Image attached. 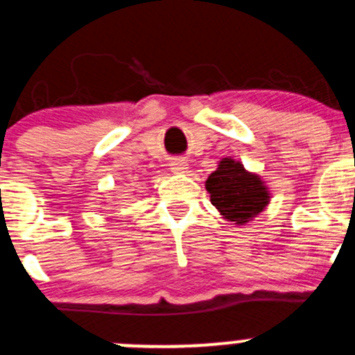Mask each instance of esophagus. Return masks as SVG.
I'll return each mask as SVG.
<instances>
[{
    "mask_svg": "<svg viewBox=\"0 0 355 355\" xmlns=\"http://www.w3.org/2000/svg\"><path fill=\"white\" fill-rule=\"evenodd\" d=\"M186 169H188V164L184 162V159H173L171 160V171L176 174H181V173H186Z\"/></svg>",
    "mask_w": 355,
    "mask_h": 355,
    "instance_id": "obj_1",
    "label": "esophagus"
}]
</instances>
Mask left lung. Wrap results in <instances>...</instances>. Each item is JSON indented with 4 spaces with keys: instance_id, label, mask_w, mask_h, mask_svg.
<instances>
[{
    "instance_id": "left-lung-1",
    "label": "left lung",
    "mask_w": 355,
    "mask_h": 355,
    "mask_svg": "<svg viewBox=\"0 0 355 355\" xmlns=\"http://www.w3.org/2000/svg\"><path fill=\"white\" fill-rule=\"evenodd\" d=\"M205 188L220 216L238 226L259 216L271 198L264 181L230 157L220 160L205 181Z\"/></svg>"
}]
</instances>
